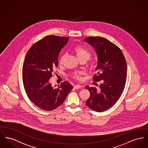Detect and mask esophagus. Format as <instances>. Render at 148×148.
<instances>
[{"mask_svg":"<svg viewBox=\"0 0 148 148\" xmlns=\"http://www.w3.org/2000/svg\"><path fill=\"white\" fill-rule=\"evenodd\" d=\"M74 88H75V89H79V88H82V86H80V85H79V84H77V85H75V86H74Z\"/></svg>","mask_w":148,"mask_h":148,"instance_id":"1","label":"esophagus"}]
</instances>
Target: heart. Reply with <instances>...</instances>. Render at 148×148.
<instances>
[{"mask_svg":"<svg viewBox=\"0 0 148 148\" xmlns=\"http://www.w3.org/2000/svg\"><path fill=\"white\" fill-rule=\"evenodd\" d=\"M73 52L74 53V54L75 55V56H77V58H78V60L84 59L86 61L89 59L90 55H91L90 52L87 49L81 45L75 46L73 49ZM65 55H61V57L60 58V60H59V62L60 64L63 62V61L65 59ZM81 75H82V73L80 71H79V72L75 73L73 75V77L74 78L79 79L80 78Z\"/></svg>","mask_w":148,"mask_h":148,"instance_id":"heart-1","label":"heart"}]
</instances>
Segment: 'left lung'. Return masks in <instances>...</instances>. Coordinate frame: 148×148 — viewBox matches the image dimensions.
Here are the masks:
<instances>
[{"mask_svg":"<svg viewBox=\"0 0 148 148\" xmlns=\"http://www.w3.org/2000/svg\"><path fill=\"white\" fill-rule=\"evenodd\" d=\"M84 41L93 47L97 55V73L93 80L102 82L98 89L86 87L90 92L86 104L95 111L103 112L112 107L121 96L126 80V61L120 49L105 38L88 37Z\"/></svg>","mask_w":148,"mask_h":148,"instance_id":"1","label":"left lung"}]
</instances>
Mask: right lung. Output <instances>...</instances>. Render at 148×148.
<instances>
[{"label": "right lung", "mask_w": 148, "mask_h": 148, "mask_svg": "<svg viewBox=\"0 0 148 148\" xmlns=\"http://www.w3.org/2000/svg\"><path fill=\"white\" fill-rule=\"evenodd\" d=\"M69 37L47 36L34 44L27 52L22 68L23 86L27 95L37 107L51 111L59 107L73 87L68 82L58 88L50 82L52 72L58 66L61 49Z\"/></svg>", "instance_id": "right-lung-1"}]
</instances>
